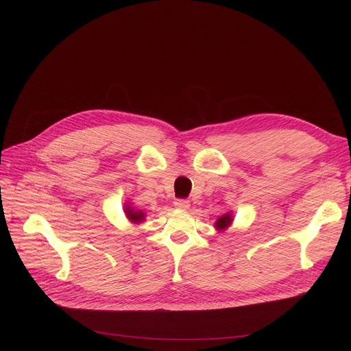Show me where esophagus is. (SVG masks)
<instances>
[{"instance_id": "34e87169", "label": "esophagus", "mask_w": 351, "mask_h": 351, "mask_svg": "<svg viewBox=\"0 0 351 351\" xmlns=\"http://www.w3.org/2000/svg\"><path fill=\"white\" fill-rule=\"evenodd\" d=\"M174 206L180 208V209H187L190 206V204H189V200H186V199H177L174 202Z\"/></svg>"}]
</instances>
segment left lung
<instances>
[{
  "label": "left lung",
  "mask_w": 351,
  "mask_h": 351,
  "mask_svg": "<svg viewBox=\"0 0 351 351\" xmlns=\"http://www.w3.org/2000/svg\"><path fill=\"white\" fill-rule=\"evenodd\" d=\"M230 217L228 215H224V217H221L218 221H217V227H219V228H224V227H227L228 224H230Z\"/></svg>",
  "instance_id": "8db88e82"
}]
</instances>
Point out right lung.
<instances>
[{"label":"right lung","instance_id":"right-lung-1","mask_svg":"<svg viewBox=\"0 0 351 351\" xmlns=\"http://www.w3.org/2000/svg\"><path fill=\"white\" fill-rule=\"evenodd\" d=\"M127 214H129V217L132 218V219H141L142 218V212H133L132 209H127Z\"/></svg>","mask_w":351,"mask_h":351}]
</instances>
